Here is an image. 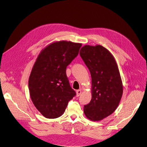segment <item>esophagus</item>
Returning <instances> with one entry per match:
<instances>
[{"instance_id": "34e87169", "label": "esophagus", "mask_w": 147, "mask_h": 147, "mask_svg": "<svg viewBox=\"0 0 147 147\" xmlns=\"http://www.w3.org/2000/svg\"><path fill=\"white\" fill-rule=\"evenodd\" d=\"M76 93H77V96H78V97L80 96V94H82V90H77Z\"/></svg>"}]
</instances>
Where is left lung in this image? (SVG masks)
<instances>
[{"mask_svg": "<svg viewBox=\"0 0 147 147\" xmlns=\"http://www.w3.org/2000/svg\"><path fill=\"white\" fill-rule=\"evenodd\" d=\"M90 70L92 82V98L84 105V113L92 121H100L112 114L123 95V83L114 57L100 45H84L80 51Z\"/></svg>", "mask_w": 147, "mask_h": 147, "instance_id": "1", "label": "left lung"}]
</instances>
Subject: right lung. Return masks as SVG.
<instances>
[{
    "mask_svg": "<svg viewBox=\"0 0 147 147\" xmlns=\"http://www.w3.org/2000/svg\"><path fill=\"white\" fill-rule=\"evenodd\" d=\"M82 43L53 42L41 51L29 78V90L34 105L47 118L63 115L68 102L76 95L66 75L67 66L78 54Z\"/></svg>",
    "mask_w": 147,
    "mask_h": 147,
    "instance_id": "1",
    "label": "right lung"
}]
</instances>
